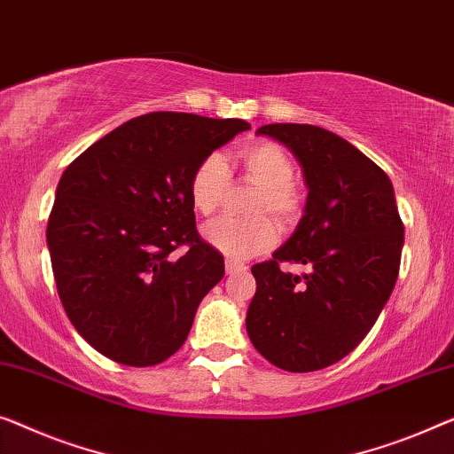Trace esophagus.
Listing matches in <instances>:
<instances>
[{
    "label": "esophagus",
    "mask_w": 454,
    "mask_h": 454,
    "mask_svg": "<svg viewBox=\"0 0 454 454\" xmlns=\"http://www.w3.org/2000/svg\"><path fill=\"white\" fill-rule=\"evenodd\" d=\"M248 267L242 265L239 261H232V259H226V275H236V273H242V270H247Z\"/></svg>",
    "instance_id": "34e87169"
}]
</instances>
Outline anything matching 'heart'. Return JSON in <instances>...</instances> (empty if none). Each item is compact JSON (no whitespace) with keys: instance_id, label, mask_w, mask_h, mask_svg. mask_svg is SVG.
<instances>
[{"instance_id":"b5f03b06","label":"heart","mask_w":454,"mask_h":454,"mask_svg":"<svg viewBox=\"0 0 454 454\" xmlns=\"http://www.w3.org/2000/svg\"><path fill=\"white\" fill-rule=\"evenodd\" d=\"M232 160L245 177L261 187L253 214H270L283 226L294 224L301 214V193L295 187V167L283 146L270 140H254L234 153ZM230 189V167L222 154H209L193 168L189 179V195L200 214L212 215L224 204ZM209 247L230 259H250L273 247L275 226L267 218L248 222L220 218L201 230Z\"/></svg>"}]
</instances>
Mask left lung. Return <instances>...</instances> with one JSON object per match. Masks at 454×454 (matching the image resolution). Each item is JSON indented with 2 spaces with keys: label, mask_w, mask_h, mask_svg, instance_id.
Listing matches in <instances>:
<instances>
[{
  "label": "left lung",
  "mask_w": 454,
  "mask_h": 454,
  "mask_svg": "<svg viewBox=\"0 0 454 454\" xmlns=\"http://www.w3.org/2000/svg\"><path fill=\"white\" fill-rule=\"evenodd\" d=\"M256 134L295 154L308 201L292 239L250 269L247 333L275 367L308 373L340 361L373 328L400 273L403 224L389 177L350 142L309 124H267ZM281 262L310 273L286 274Z\"/></svg>",
  "instance_id": "8db88e82"
}]
</instances>
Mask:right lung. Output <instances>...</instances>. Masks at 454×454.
<instances>
[{"label":"right lung","mask_w":454,"mask_h":454,"mask_svg":"<svg viewBox=\"0 0 454 454\" xmlns=\"http://www.w3.org/2000/svg\"><path fill=\"white\" fill-rule=\"evenodd\" d=\"M245 120L153 112L106 134L65 168L46 226L59 297L112 361L151 367L177 353L224 256L195 228L193 168ZM188 250L179 260L172 253Z\"/></svg>","instance_id":"obj_1"}]
</instances>
